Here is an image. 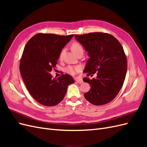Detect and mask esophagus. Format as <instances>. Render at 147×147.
<instances>
[{"mask_svg": "<svg viewBox=\"0 0 147 147\" xmlns=\"http://www.w3.org/2000/svg\"><path fill=\"white\" fill-rule=\"evenodd\" d=\"M75 82H77L78 83L80 84V83H83V80H82V79H81V78H75Z\"/></svg>", "mask_w": 147, "mask_h": 147, "instance_id": "34e87169", "label": "esophagus"}]
</instances>
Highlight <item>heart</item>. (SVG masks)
Wrapping results in <instances>:
<instances>
[{
	"label": "heart",
	"instance_id": "heart-1",
	"mask_svg": "<svg viewBox=\"0 0 147 147\" xmlns=\"http://www.w3.org/2000/svg\"><path fill=\"white\" fill-rule=\"evenodd\" d=\"M71 49H72V51L75 53V55H77L78 53L80 51H83V49L80 43L78 42H74L71 45ZM64 53V50H62L60 52V54L59 56V59L62 60L63 58V55ZM82 70V67L80 65H69L65 68V72L68 73L70 75H74L80 71Z\"/></svg>",
	"mask_w": 147,
	"mask_h": 147
}]
</instances>
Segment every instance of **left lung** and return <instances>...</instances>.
I'll list each match as a JSON object with an SVG mask.
<instances>
[{"instance_id": "8db88e82", "label": "left lung", "mask_w": 147, "mask_h": 147, "mask_svg": "<svg viewBox=\"0 0 147 147\" xmlns=\"http://www.w3.org/2000/svg\"><path fill=\"white\" fill-rule=\"evenodd\" d=\"M75 37L90 56L84 72L87 77L96 73V78H83L91 86L84 97L95 105L109 103L117 96L126 77L127 59L122 45L107 33L91 32L75 35Z\"/></svg>"}]
</instances>
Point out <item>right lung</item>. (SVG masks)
Here are the masks:
<instances>
[{
	"mask_svg": "<svg viewBox=\"0 0 147 147\" xmlns=\"http://www.w3.org/2000/svg\"><path fill=\"white\" fill-rule=\"evenodd\" d=\"M74 34L59 35L38 33L26 43L20 64V71L30 94L39 104L55 106L63 100L67 86L73 83L68 74L53 78L60 52Z\"/></svg>",
	"mask_w": 147,
	"mask_h": 147,
	"instance_id": "1",
	"label": "right lung"
}]
</instances>
